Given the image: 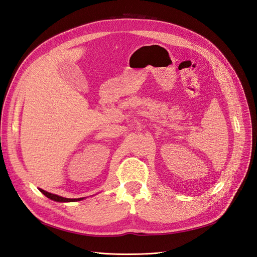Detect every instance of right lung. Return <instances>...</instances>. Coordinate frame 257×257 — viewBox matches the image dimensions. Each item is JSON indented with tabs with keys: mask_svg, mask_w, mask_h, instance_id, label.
I'll list each match as a JSON object with an SVG mask.
<instances>
[{
	"mask_svg": "<svg viewBox=\"0 0 257 257\" xmlns=\"http://www.w3.org/2000/svg\"><path fill=\"white\" fill-rule=\"evenodd\" d=\"M40 191L44 194L45 196H47L48 198L54 200V201H60V203H66V201H77V200H81L82 198H65V197H62V196H59V195H56V194H51V193H48L46 192L44 190H41Z\"/></svg>",
	"mask_w": 257,
	"mask_h": 257,
	"instance_id": "add662e5",
	"label": "right lung"
}]
</instances>
